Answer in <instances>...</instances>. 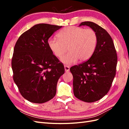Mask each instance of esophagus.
<instances>
[{"mask_svg": "<svg viewBox=\"0 0 129 129\" xmlns=\"http://www.w3.org/2000/svg\"><path fill=\"white\" fill-rule=\"evenodd\" d=\"M64 69L66 72H68L70 71V68L68 66H64Z\"/></svg>", "mask_w": 129, "mask_h": 129, "instance_id": "obj_1", "label": "esophagus"}]
</instances>
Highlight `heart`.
Segmentation results:
<instances>
[{
    "instance_id": "obj_1",
    "label": "heart",
    "mask_w": 129,
    "mask_h": 129,
    "mask_svg": "<svg viewBox=\"0 0 129 129\" xmlns=\"http://www.w3.org/2000/svg\"><path fill=\"white\" fill-rule=\"evenodd\" d=\"M57 38L49 39L48 45L53 53L61 58L68 51L69 53L61 58L66 64H73L79 59L80 61L88 60L96 47L97 36L92 28L69 26L61 30Z\"/></svg>"
}]
</instances>
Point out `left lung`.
Returning <instances> with one entry per match:
<instances>
[{
    "instance_id": "left-lung-1",
    "label": "left lung",
    "mask_w": 129,
    "mask_h": 129,
    "mask_svg": "<svg viewBox=\"0 0 129 129\" xmlns=\"http://www.w3.org/2000/svg\"><path fill=\"white\" fill-rule=\"evenodd\" d=\"M94 30L97 42L89 59L70 68L73 76V91L77 99L96 102L110 90L116 75L117 55L111 36L102 27L91 21L81 23Z\"/></svg>"
}]
</instances>
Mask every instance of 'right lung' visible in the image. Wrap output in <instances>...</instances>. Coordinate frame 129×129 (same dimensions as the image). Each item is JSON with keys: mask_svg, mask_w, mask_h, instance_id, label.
Here are the masks:
<instances>
[{"mask_svg": "<svg viewBox=\"0 0 129 129\" xmlns=\"http://www.w3.org/2000/svg\"><path fill=\"white\" fill-rule=\"evenodd\" d=\"M61 27L36 25L22 33L15 45L11 63L13 80L22 97L30 102L45 103L55 96L64 68L49 48L48 41Z\"/></svg>", "mask_w": 129, "mask_h": 129, "instance_id": "1", "label": "right lung"}]
</instances>
